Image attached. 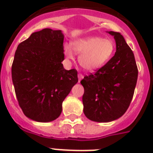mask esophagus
I'll return each instance as SVG.
<instances>
[{
    "instance_id": "obj_1",
    "label": "esophagus",
    "mask_w": 153,
    "mask_h": 153,
    "mask_svg": "<svg viewBox=\"0 0 153 153\" xmlns=\"http://www.w3.org/2000/svg\"><path fill=\"white\" fill-rule=\"evenodd\" d=\"M78 77H79V82H80V81L84 78V75H83L82 73H79V74H78Z\"/></svg>"
}]
</instances>
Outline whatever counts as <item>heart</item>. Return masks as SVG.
<instances>
[{
    "label": "heart",
    "instance_id": "1",
    "mask_svg": "<svg viewBox=\"0 0 153 153\" xmlns=\"http://www.w3.org/2000/svg\"><path fill=\"white\" fill-rule=\"evenodd\" d=\"M73 49H72V48ZM114 43L111 39L100 37H87L72 42V47L66 44L64 47L65 57L74 59V51L80 53L79 61L81 66L88 71H94L105 65L114 52Z\"/></svg>",
    "mask_w": 153,
    "mask_h": 153
}]
</instances>
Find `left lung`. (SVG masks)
Segmentation results:
<instances>
[{"instance_id":"obj_1","label":"left lung","mask_w":153,"mask_h":153,"mask_svg":"<svg viewBox=\"0 0 153 153\" xmlns=\"http://www.w3.org/2000/svg\"><path fill=\"white\" fill-rule=\"evenodd\" d=\"M117 51L114 57L81 81L84 87L83 111L96 122H110L120 117L130 106L138 79L134 53L123 36L110 31Z\"/></svg>"}]
</instances>
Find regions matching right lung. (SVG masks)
Segmentation results:
<instances>
[{"label":"right lung","mask_w":153,"mask_h":153,"mask_svg":"<svg viewBox=\"0 0 153 153\" xmlns=\"http://www.w3.org/2000/svg\"><path fill=\"white\" fill-rule=\"evenodd\" d=\"M64 35L43 29L19 43L11 76L19 106L27 117L38 122L57 119L62 102L79 81L76 69L65 70Z\"/></svg>","instance_id":"right-lung-1"}]
</instances>
